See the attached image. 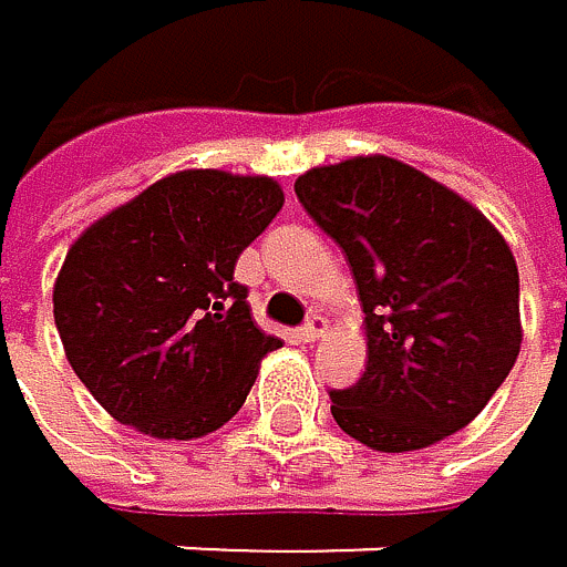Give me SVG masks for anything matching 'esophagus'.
<instances>
[{
  "instance_id": "1",
  "label": "esophagus",
  "mask_w": 567,
  "mask_h": 567,
  "mask_svg": "<svg viewBox=\"0 0 567 567\" xmlns=\"http://www.w3.org/2000/svg\"><path fill=\"white\" fill-rule=\"evenodd\" d=\"M326 330H330V326H326V319H322V316H312L306 326H299V333H296V337H299L302 343H316L319 337H326Z\"/></svg>"
}]
</instances>
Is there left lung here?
<instances>
[{"label":"left lung","instance_id":"1","mask_svg":"<svg viewBox=\"0 0 567 567\" xmlns=\"http://www.w3.org/2000/svg\"><path fill=\"white\" fill-rule=\"evenodd\" d=\"M296 197L343 248L363 306L367 367L330 391L337 425L378 452L466 429L520 353V278L504 234L388 156L316 166Z\"/></svg>","mask_w":567,"mask_h":567}]
</instances>
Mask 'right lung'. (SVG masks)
I'll list each match as a JSON object with an SVG mask.
<instances>
[{"label": "right lung", "mask_w": 567, "mask_h": 567, "mask_svg": "<svg viewBox=\"0 0 567 567\" xmlns=\"http://www.w3.org/2000/svg\"><path fill=\"white\" fill-rule=\"evenodd\" d=\"M286 193L268 176L183 169L94 220L53 286L74 374L122 425L200 439L241 411L281 340L251 319L234 281L241 251Z\"/></svg>", "instance_id": "obj_1"}]
</instances>
